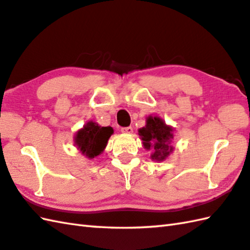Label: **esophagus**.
Masks as SVG:
<instances>
[{"mask_svg":"<svg viewBox=\"0 0 250 250\" xmlns=\"http://www.w3.org/2000/svg\"><path fill=\"white\" fill-rule=\"evenodd\" d=\"M121 132L122 133L131 134L132 132H133V128H132V126H125V128H121Z\"/></svg>","mask_w":250,"mask_h":250,"instance_id":"obj_1","label":"esophagus"}]
</instances>
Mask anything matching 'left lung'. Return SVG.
I'll return each mask as SVG.
<instances>
[{"mask_svg":"<svg viewBox=\"0 0 250 250\" xmlns=\"http://www.w3.org/2000/svg\"><path fill=\"white\" fill-rule=\"evenodd\" d=\"M173 129L170 128L158 117H148L146 125L139 130V134L143 140V145L146 149L153 148L154 153L151 159L163 161L172 151V146H169L173 139Z\"/></svg>","mask_w":250,"mask_h":250,"instance_id":"obj_1","label":"left lung"}]
</instances>
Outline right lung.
<instances>
[{
	"label": "right lung",
	"instance_id": "obj_1",
	"mask_svg": "<svg viewBox=\"0 0 250 250\" xmlns=\"http://www.w3.org/2000/svg\"><path fill=\"white\" fill-rule=\"evenodd\" d=\"M112 133L114 130L111 126H100L94 122H89L83 129L78 131L75 142L82 154L89 158H94L104 150Z\"/></svg>",
	"mask_w": 250,
	"mask_h": 250
}]
</instances>
